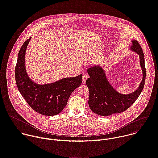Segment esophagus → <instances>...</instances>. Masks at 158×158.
Masks as SVG:
<instances>
[{
  "label": "esophagus",
  "mask_w": 158,
  "mask_h": 158,
  "mask_svg": "<svg viewBox=\"0 0 158 158\" xmlns=\"http://www.w3.org/2000/svg\"><path fill=\"white\" fill-rule=\"evenodd\" d=\"M87 78H88V76H87V75H86V74L84 75V76H82V82L85 83V81H86V80L87 79Z\"/></svg>",
  "instance_id": "esophagus-1"
}]
</instances>
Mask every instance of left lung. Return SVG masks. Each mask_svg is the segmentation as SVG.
<instances>
[{
    "label": "left lung",
    "mask_w": 158,
    "mask_h": 158,
    "mask_svg": "<svg viewBox=\"0 0 158 158\" xmlns=\"http://www.w3.org/2000/svg\"><path fill=\"white\" fill-rule=\"evenodd\" d=\"M131 49L139 56L143 71V79L138 89L133 93L123 95L117 92L110 84L103 69L94 66L87 69L90 77L86 81L89 90L88 103L91 110L101 116H109L127 110L141 93L146 79V68L143 49L139 43L133 40Z\"/></svg>",
    "instance_id": "1"
}]
</instances>
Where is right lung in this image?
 Here are the masks:
<instances>
[{
  "instance_id": "obj_1",
  "label": "right lung",
  "mask_w": 158,
  "mask_h": 158,
  "mask_svg": "<svg viewBox=\"0 0 158 158\" xmlns=\"http://www.w3.org/2000/svg\"><path fill=\"white\" fill-rule=\"evenodd\" d=\"M31 37L22 44L15 69L18 89L29 106L36 112L46 116L60 114L66 107L71 93L82 83V75L67 77L54 83L40 85L28 76L25 65V51Z\"/></svg>"
}]
</instances>
